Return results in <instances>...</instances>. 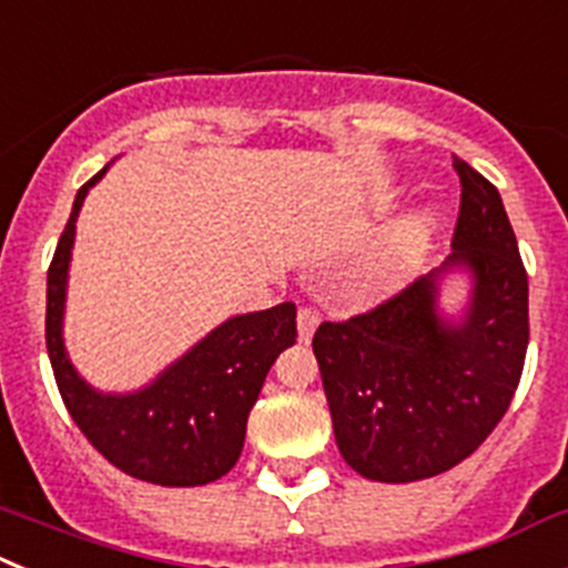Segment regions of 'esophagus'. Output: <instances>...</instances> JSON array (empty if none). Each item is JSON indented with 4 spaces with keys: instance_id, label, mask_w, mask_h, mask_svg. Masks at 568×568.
<instances>
[{
    "instance_id": "esophagus-1",
    "label": "esophagus",
    "mask_w": 568,
    "mask_h": 568,
    "mask_svg": "<svg viewBox=\"0 0 568 568\" xmlns=\"http://www.w3.org/2000/svg\"><path fill=\"white\" fill-rule=\"evenodd\" d=\"M320 325V314L314 312V308H308V305H303L297 312V332H300V339L303 343H308V339L314 337V332H317Z\"/></svg>"
}]
</instances>
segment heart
<instances>
[{"mask_svg": "<svg viewBox=\"0 0 568 568\" xmlns=\"http://www.w3.org/2000/svg\"><path fill=\"white\" fill-rule=\"evenodd\" d=\"M423 234H426V220L423 216H412L400 229L394 231L386 240V245L374 251L363 265V280L366 285H388L412 260L414 248L420 245Z\"/></svg>", "mask_w": 568, "mask_h": 568, "instance_id": "obj_1", "label": "heart"}]
</instances>
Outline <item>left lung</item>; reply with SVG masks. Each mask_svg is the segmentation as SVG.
<instances>
[{"instance_id": "1", "label": "left lung", "mask_w": 568, "mask_h": 568, "mask_svg": "<svg viewBox=\"0 0 568 568\" xmlns=\"http://www.w3.org/2000/svg\"><path fill=\"white\" fill-rule=\"evenodd\" d=\"M455 171L460 214L446 263L312 339L339 455L368 480H426L463 463L520 383L529 277L495 185L457 156ZM455 267L476 280L460 324L436 312V283Z\"/></svg>"}]
</instances>
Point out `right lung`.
<instances>
[{"mask_svg": "<svg viewBox=\"0 0 568 568\" xmlns=\"http://www.w3.org/2000/svg\"><path fill=\"white\" fill-rule=\"evenodd\" d=\"M105 171L79 189L48 268L45 343L53 377L79 432L120 471L156 486H205L240 460L265 374L297 339V308L280 303L225 320L140 392L102 394L88 386L68 359L62 314L79 209Z\"/></svg>", "mask_w": 568, "mask_h": 568, "instance_id": "add662e5", "label": "right lung"}]
</instances>
